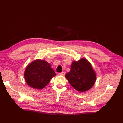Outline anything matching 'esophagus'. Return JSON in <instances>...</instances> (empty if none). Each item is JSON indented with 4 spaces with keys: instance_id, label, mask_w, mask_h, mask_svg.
Returning <instances> with one entry per match:
<instances>
[{
    "instance_id": "obj_1",
    "label": "esophagus",
    "mask_w": 123,
    "mask_h": 123,
    "mask_svg": "<svg viewBox=\"0 0 123 123\" xmlns=\"http://www.w3.org/2000/svg\"><path fill=\"white\" fill-rule=\"evenodd\" d=\"M60 75H62V76H64L65 74V73H64V72H62V73H60L59 74Z\"/></svg>"
}]
</instances>
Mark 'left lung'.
Returning <instances> with one entry per match:
<instances>
[{
    "label": "left lung",
    "mask_w": 123,
    "mask_h": 123,
    "mask_svg": "<svg viewBox=\"0 0 123 123\" xmlns=\"http://www.w3.org/2000/svg\"><path fill=\"white\" fill-rule=\"evenodd\" d=\"M65 77L74 88L81 92L90 89L96 81V74L86 58L73 62L70 71Z\"/></svg>",
    "instance_id": "8db88e82"
}]
</instances>
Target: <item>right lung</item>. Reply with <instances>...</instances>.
<instances>
[{
    "mask_svg": "<svg viewBox=\"0 0 123 123\" xmlns=\"http://www.w3.org/2000/svg\"><path fill=\"white\" fill-rule=\"evenodd\" d=\"M56 74L50 65L46 61L36 59L26 67L24 77L27 84L31 87L41 89L44 88Z\"/></svg>",
    "mask_w": 123,
    "mask_h": 123,
    "instance_id": "obj_1",
    "label": "right lung"
}]
</instances>
